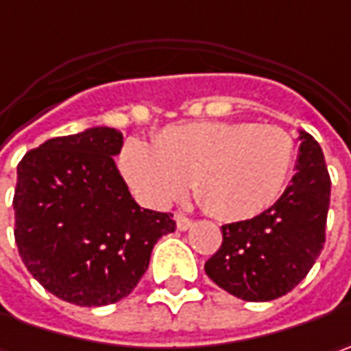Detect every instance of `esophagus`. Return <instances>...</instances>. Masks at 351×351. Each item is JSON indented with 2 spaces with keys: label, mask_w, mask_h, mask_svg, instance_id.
<instances>
[{
  "label": "esophagus",
  "mask_w": 351,
  "mask_h": 351,
  "mask_svg": "<svg viewBox=\"0 0 351 351\" xmlns=\"http://www.w3.org/2000/svg\"><path fill=\"white\" fill-rule=\"evenodd\" d=\"M175 220H176V228H178L180 232H186V230H191L192 228V220L189 218V216H184L182 212H176Z\"/></svg>",
  "instance_id": "1"
}]
</instances>
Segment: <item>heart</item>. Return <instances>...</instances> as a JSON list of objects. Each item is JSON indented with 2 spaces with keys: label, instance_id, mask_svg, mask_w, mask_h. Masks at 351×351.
<instances>
[{
  "label": "heart",
  "instance_id": "b5f03b06",
  "mask_svg": "<svg viewBox=\"0 0 351 351\" xmlns=\"http://www.w3.org/2000/svg\"><path fill=\"white\" fill-rule=\"evenodd\" d=\"M297 160L289 131L252 121H202L160 131L155 145L131 139L121 169L153 202L180 198L194 184L206 210L221 220H247L282 196Z\"/></svg>",
  "mask_w": 351,
  "mask_h": 351
}]
</instances>
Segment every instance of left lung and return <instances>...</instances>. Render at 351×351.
I'll return each instance as SVG.
<instances>
[{
	"label": "left lung",
	"instance_id": "obj_1",
	"mask_svg": "<svg viewBox=\"0 0 351 351\" xmlns=\"http://www.w3.org/2000/svg\"><path fill=\"white\" fill-rule=\"evenodd\" d=\"M297 173L282 196L252 220L221 226V247L206 261V275L230 295L265 302L302 281L326 241L330 175L313 135H298Z\"/></svg>",
	"mask_w": 351,
	"mask_h": 351
}]
</instances>
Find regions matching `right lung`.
Masks as SVG:
<instances>
[{
	"mask_svg": "<svg viewBox=\"0 0 351 351\" xmlns=\"http://www.w3.org/2000/svg\"><path fill=\"white\" fill-rule=\"evenodd\" d=\"M121 131L90 130L45 141L17 167L15 243L49 293L78 306L125 298L149 267L173 214L131 198L115 167Z\"/></svg>",
	"mask_w": 351,
	"mask_h": 351,
	"instance_id": "1",
	"label": "right lung"
}]
</instances>
